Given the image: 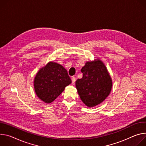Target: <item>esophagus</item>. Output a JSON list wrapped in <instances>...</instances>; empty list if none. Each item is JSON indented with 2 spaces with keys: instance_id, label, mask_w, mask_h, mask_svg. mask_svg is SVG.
Wrapping results in <instances>:
<instances>
[{
  "instance_id": "obj_1",
  "label": "esophagus",
  "mask_w": 146,
  "mask_h": 146,
  "mask_svg": "<svg viewBox=\"0 0 146 146\" xmlns=\"http://www.w3.org/2000/svg\"><path fill=\"white\" fill-rule=\"evenodd\" d=\"M71 79H72V84H74L75 81H76V78L75 76H72L71 78Z\"/></svg>"
}]
</instances>
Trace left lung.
<instances>
[{"instance_id":"1","label":"left lung","mask_w":146,"mask_h":146,"mask_svg":"<svg viewBox=\"0 0 146 146\" xmlns=\"http://www.w3.org/2000/svg\"><path fill=\"white\" fill-rule=\"evenodd\" d=\"M81 72L82 78L75 82L80 99L90 108L100 104L108 96L112 86L106 65L99 58L86 61Z\"/></svg>"}]
</instances>
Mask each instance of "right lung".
Returning <instances> with one entry per match:
<instances>
[{
  "instance_id": "right-lung-1",
  "label": "right lung",
  "mask_w": 146,
  "mask_h": 146,
  "mask_svg": "<svg viewBox=\"0 0 146 146\" xmlns=\"http://www.w3.org/2000/svg\"><path fill=\"white\" fill-rule=\"evenodd\" d=\"M71 82L66 68L60 64L49 61L36 73L34 86L38 98L46 103H51Z\"/></svg>"
}]
</instances>
